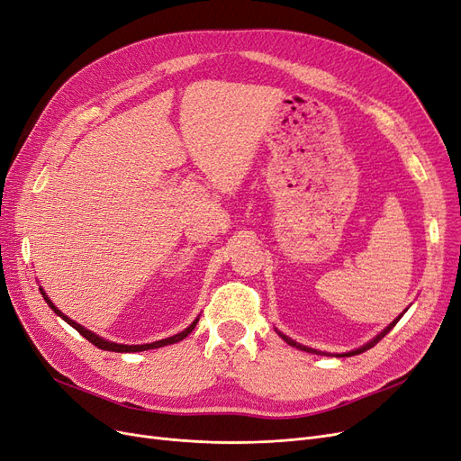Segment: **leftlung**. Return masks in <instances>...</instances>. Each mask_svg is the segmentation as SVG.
Returning a JSON list of instances; mask_svg holds the SVG:
<instances>
[{
    "mask_svg": "<svg viewBox=\"0 0 461 461\" xmlns=\"http://www.w3.org/2000/svg\"><path fill=\"white\" fill-rule=\"evenodd\" d=\"M406 311H408V309H404V311H402V312H401L399 316H396V319H394V321H393V322H391L389 326H385V328H384L382 331H379L375 338H372V339H370L368 343H364L362 347H358V348H353V351H348V353H341V355H330V353H324V351H316V348H311V347H307V345H301V343L294 341L292 338H288V336H285V333H282V331H278V330H276V333H278V336H280V338H282V339H284L285 343H288V345H292V347H295V348H299V351H305V353H312V355L339 357V358H341V357H353V355H360V353H364V351H368V348H372V347H374V345H375V343H377L379 339H384V338L387 336V333H389V331H391V330L394 328V324H396V322H399V321L402 319V314H404Z\"/></svg>",
    "mask_w": 461,
    "mask_h": 461,
    "instance_id": "obj_1",
    "label": "left lung"
}]
</instances>
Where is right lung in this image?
Here are the masks:
<instances>
[{
  "label": "right lung",
  "mask_w": 461,
  "mask_h": 461,
  "mask_svg": "<svg viewBox=\"0 0 461 461\" xmlns=\"http://www.w3.org/2000/svg\"><path fill=\"white\" fill-rule=\"evenodd\" d=\"M40 292H41L43 299L47 301V305L51 307V311H55V314H57V316H60V319L65 321L67 324H70L74 330H77L79 333H82V336H84V338H86L89 343H93L95 347L103 348V351H113V353H140V351H149V348H160V347H164V345H171V343L183 341V339L188 336V333L196 328V324H198V321H200V316H196V321H194L193 324H190L188 328H185L183 331L176 333V336L166 338V339H160V341H154V343H145V345H123V343H116V341H108V339H104V338L97 336V333H93L91 330L84 328L82 324H77L76 321L68 319V316H67L65 312H60V309H57V307H55V303H53V301H51L50 297H47V294L43 292L41 285H40Z\"/></svg>",
  "instance_id": "obj_1"
}]
</instances>
